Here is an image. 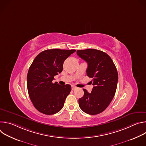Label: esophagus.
Here are the masks:
<instances>
[{"label": "esophagus", "instance_id": "1", "mask_svg": "<svg viewBox=\"0 0 146 146\" xmlns=\"http://www.w3.org/2000/svg\"><path fill=\"white\" fill-rule=\"evenodd\" d=\"M76 88V86H72V90H75Z\"/></svg>", "mask_w": 146, "mask_h": 146}]
</instances>
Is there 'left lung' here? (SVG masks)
I'll return each instance as SVG.
<instances>
[{"label":"left lung","instance_id":"1","mask_svg":"<svg viewBox=\"0 0 146 146\" xmlns=\"http://www.w3.org/2000/svg\"><path fill=\"white\" fill-rule=\"evenodd\" d=\"M77 54L88 64L87 75L92 78L91 93L83 89L84 95L78 99L80 109L87 114L95 115L105 110L113 100L117 90L118 72L111 58L95 49L78 50Z\"/></svg>","mask_w":146,"mask_h":146}]
</instances>
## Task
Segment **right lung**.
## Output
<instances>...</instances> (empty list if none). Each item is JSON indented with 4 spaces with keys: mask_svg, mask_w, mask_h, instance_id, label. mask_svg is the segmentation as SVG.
<instances>
[{
    "mask_svg": "<svg viewBox=\"0 0 146 146\" xmlns=\"http://www.w3.org/2000/svg\"><path fill=\"white\" fill-rule=\"evenodd\" d=\"M75 50L51 49L38 54L31 64L27 75L29 98L40 113L52 115L64 107L70 94V85L60 86L52 82L54 76L62 72L64 62Z\"/></svg>",
    "mask_w": 146,
    "mask_h": 146,
    "instance_id": "add662e5",
    "label": "right lung"
}]
</instances>
